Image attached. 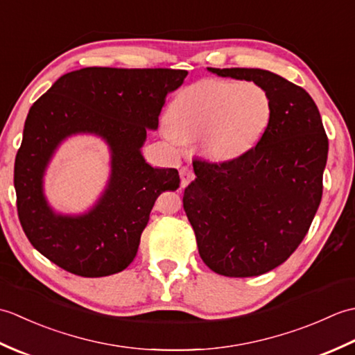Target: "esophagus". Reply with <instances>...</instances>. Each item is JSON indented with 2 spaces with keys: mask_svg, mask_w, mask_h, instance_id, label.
<instances>
[{
  "mask_svg": "<svg viewBox=\"0 0 355 355\" xmlns=\"http://www.w3.org/2000/svg\"><path fill=\"white\" fill-rule=\"evenodd\" d=\"M193 171L192 168H189V166H183L182 169H180V178H182V186L186 187L187 184H189L192 180H193Z\"/></svg>",
  "mask_w": 355,
  "mask_h": 355,
  "instance_id": "obj_1",
  "label": "esophagus"
}]
</instances>
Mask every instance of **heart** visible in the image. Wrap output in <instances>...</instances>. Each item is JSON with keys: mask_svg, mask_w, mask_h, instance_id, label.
I'll use <instances>...</instances> for the list:
<instances>
[{"mask_svg": "<svg viewBox=\"0 0 355 355\" xmlns=\"http://www.w3.org/2000/svg\"><path fill=\"white\" fill-rule=\"evenodd\" d=\"M271 117L266 88L253 82L201 79L184 87L166 111L173 145L200 141L212 162H230L250 150Z\"/></svg>", "mask_w": 355, "mask_h": 355, "instance_id": "heart-1", "label": "heart"}]
</instances>
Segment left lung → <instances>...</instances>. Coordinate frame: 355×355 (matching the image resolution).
<instances>
[{
    "instance_id": "1",
    "label": "left lung",
    "mask_w": 355,
    "mask_h": 355,
    "mask_svg": "<svg viewBox=\"0 0 355 355\" xmlns=\"http://www.w3.org/2000/svg\"><path fill=\"white\" fill-rule=\"evenodd\" d=\"M267 89L271 117L250 150L230 162L193 160L183 207L202 262L218 275L250 277L290 258L308 233L323 191L328 137L302 87L261 69H207Z\"/></svg>"
}]
</instances>
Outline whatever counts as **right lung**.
Listing matches in <instances>:
<instances>
[{"label": "right lung", "instance_id": "obj_1", "mask_svg": "<svg viewBox=\"0 0 355 355\" xmlns=\"http://www.w3.org/2000/svg\"><path fill=\"white\" fill-rule=\"evenodd\" d=\"M187 76L172 69L87 67L67 73L30 108L15 158L13 183L19 223L37 252L82 277L119 273L134 261L158 195L177 191V169L148 164L140 148L157 130L168 93ZM96 133L109 143L112 175L89 213L52 212L42 192L49 158L73 133Z\"/></svg>", "mask_w": 355, "mask_h": 355}]
</instances>
